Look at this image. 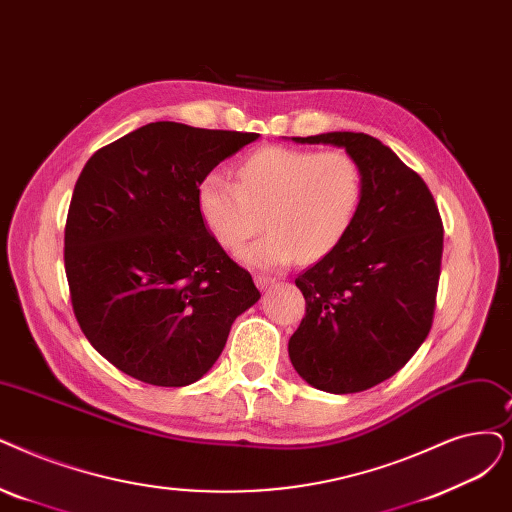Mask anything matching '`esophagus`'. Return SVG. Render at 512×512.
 I'll use <instances>...</instances> for the list:
<instances>
[{
    "label": "esophagus",
    "instance_id": "obj_1",
    "mask_svg": "<svg viewBox=\"0 0 512 512\" xmlns=\"http://www.w3.org/2000/svg\"><path fill=\"white\" fill-rule=\"evenodd\" d=\"M255 282H257L259 288H263V291H265V288H272V286L276 284V278H274V276H268V274H257V276H255Z\"/></svg>",
    "mask_w": 512,
    "mask_h": 512
}]
</instances>
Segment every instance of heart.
<instances>
[{"label": "heart", "mask_w": 512, "mask_h": 512, "mask_svg": "<svg viewBox=\"0 0 512 512\" xmlns=\"http://www.w3.org/2000/svg\"><path fill=\"white\" fill-rule=\"evenodd\" d=\"M364 196V171L347 150L268 146L238 167V182L219 171L196 188L198 213L226 251L240 249L265 224L270 232L240 257L280 268L328 255L349 232Z\"/></svg>", "instance_id": "1"}]
</instances>
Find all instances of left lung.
Returning <instances> with one entry per match:
<instances>
[{"mask_svg": "<svg viewBox=\"0 0 512 512\" xmlns=\"http://www.w3.org/2000/svg\"><path fill=\"white\" fill-rule=\"evenodd\" d=\"M295 140L351 152L364 171V196L345 238L295 280L305 316L288 355L311 387L366 391L404 368L433 326L441 215L425 180L368 133Z\"/></svg>", "mask_w": 512, "mask_h": 512, "instance_id": "left-lung-1", "label": "left lung"}]
</instances>
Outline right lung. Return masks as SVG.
<instances>
[{
	"mask_svg": "<svg viewBox=\"0 0 512 512\" xmlns=\"http://www.w3.org/2000/svg\"><path fill=\"white\" fill-rule=\"evenodd\" d=\"M251 131L148 123L94 152L73 190L64 270L75 318L121 372L157 387L201 379L259 301L198 213L203 177Z\"/></svg>",
	"mask_w": 512,
	"mask_h": 512,
	"instance_id": "add662e5",
	"label": "right lung"
}]
</instances>
